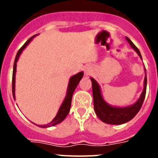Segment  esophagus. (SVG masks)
Listing matches in <instances>:
<instances>
[{
	"label": "esophagus",
	"instance_id": "1",
	"mask_svg": "<svg viewBox=\"0 0 158 158\" xmlns=\"http://www.w3.org/2000/svg\"><path fill=\"white\" fill-rule=\"evenodd\" d=\"M90 73H91L90 68H89V66H86L85 68V75L90 74Z\"/></svg>",
	"mask_w": 158,
	"mask_h": 158
}]
</instances>
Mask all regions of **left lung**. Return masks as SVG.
<instances>
[{
  "label": "left lung",
  "mask_w": 158,
  "mask_h": 158,
  "mask_svg": "<svg viewBox=\"0 0 158 158\" xmlns=\"http://www.w3.org/2000/svg\"><path fill=\"white\" fill-rule=\"evenodd\" d=\"M126 40L130 43L131 47L138 53L141 59H142L140 51H139V49L137 48L136 46L131 42L129 38L126 37ZM91 81L92 86H93L94 109L95 111H96V115L98 116V118L102 122L107 124H112V125H120V124L125 123L131 120L137 115V113L139 111L142 104H143V101L145 100V96H146V85H147L146 73L144 79V89H143V91H142L139 99L133 105L125 107H112V106L109 105L103 99L101 91H100V88L99 86L98 83L93 77H91Z\"/></svg>",
  "instance_id": "1"
}]
</instances>
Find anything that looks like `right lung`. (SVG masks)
Masks as SVG:
<instances>
[{"mask_svg": "<svg viewBox=\"0 0 158 158\" xmlns=\"http://www.w3.org/2000/svg\"><path fill=\"white\" fill-rule=\"evenodd\" d=\"M35 35H35L34 36L31 37L30 39H29V40L24 43V44H23V47L19 49V51H18L17 54H16V58H15V62H14V65H13V73H12V95H13L14 100L16 99L15 98V97H16V96H15V81H16V62H17L18 59H19V55H20V54H21L22 51H23V49L27 47V45L30 43L31 40ZM83 75H84V73L80 72V73H77L76 75H73V76L71 77L70 79H69V85H68L66 96H65V100H63L62 105H61L58 113H57L56 116L54 117V119H53L50 123L47 124V125H43H43H40V126L39 127H51V126H55V125L60 123L62 122V121L65 119V117H66L67 115H68V113L69 112V110H70L73 94V93H74L75 89H76L77 86L78 85V84H79L80 81L81 80V78L83 77Z\"/></svg>", "mask_w": 158, "mask_h": 158, "instance_id": "1", "label": "right lung"}]
</instances>
